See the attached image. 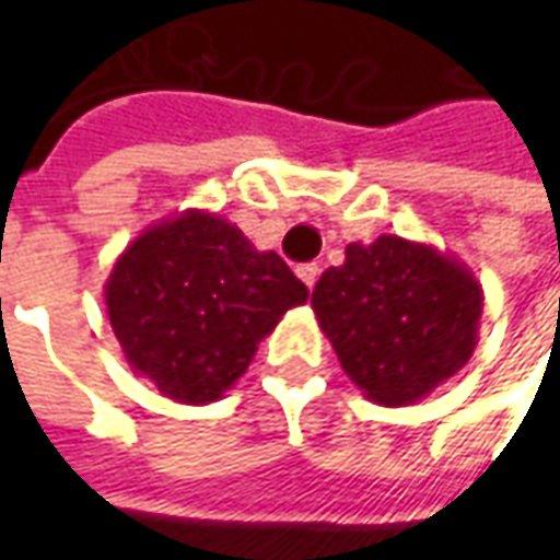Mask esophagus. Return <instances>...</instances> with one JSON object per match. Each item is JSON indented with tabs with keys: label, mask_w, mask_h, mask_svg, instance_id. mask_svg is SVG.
<instances>
[{
	"label": "esophagus",
	"mask_w": 560,
	"mask_h": 560,
	"mask_svg": "<svg viewBox=\"0 0 560 560\" xmlns=\"http://www.w3.org/2000/svg\"><path fill=\"white\" fill-rule=\"evenodd\" d=\"M295 273H299V280H302L308 290H314V283H317V277H320V268H317V265H299Z\"/></svg>",
	"instance_id": "obj_1"
}]
</instances>
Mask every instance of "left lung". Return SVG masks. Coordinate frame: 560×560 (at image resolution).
Returning <instances> with one entry per match:
<instances>
[{
  "mask_svg": "<svg viewBox=\"0 0 560 560\" xmlns=\"http://www.w3.org/2000/svg\"><path fill=\"white\" fill-rule=\"evenodd\" d=\"M312 308L358 389L401 408L470 361L483 287L462 258L383 233L346 246V261L320 273Z\"/></svg>",
  "mask_w": 560,
  "mask_h": 560,
  "instance_id": "1",
  "label": "left lung"
}]
</instances>
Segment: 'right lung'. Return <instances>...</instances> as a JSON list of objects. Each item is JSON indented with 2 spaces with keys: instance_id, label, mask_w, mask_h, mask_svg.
I'll list each match as a JSON object with an SVG mask.
<instances>
[{
  "instance_id": "right-lung-1",
  "label": "right lung",
  "mask_w": 560,
  "mask_h": 560,
  "mask_svg": "<svg viewBox=\"0 0 560 560\" xmlns=\"http://www.w3.org/2000/svg\"><path fill=\"white\" fill-rule=\"evenodd\" d=\"M308 299L277 252L202 208L145 226L105 280V308L133 374L184 405L218 401L258 342Z\"/></svg>"
}]
</instances>
